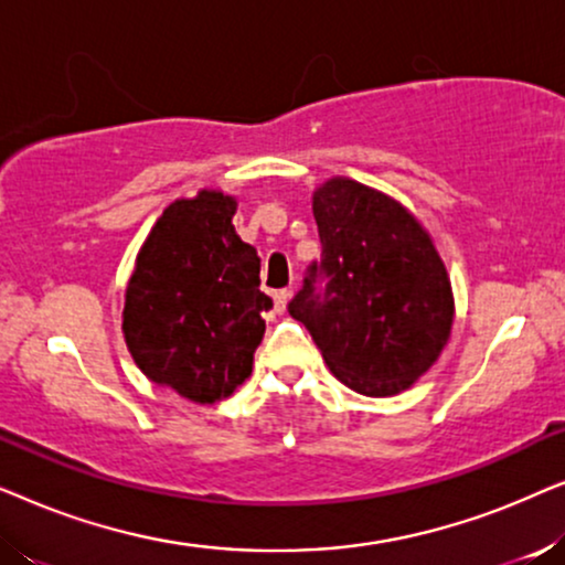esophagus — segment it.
Returning a JSON list of instances; mask_svg holds the SVG:
<instances>
[{"label": "esophagus", "instance_id": "esophagus-1", "mask_svg": "<svg viewBox=\"0 0 565 565\" xmlns=\"http://www.w3.org/2000/svg\"><path fill=\"white\" fill-rule=\"evenodd\" d=\"M290 296H292V292H290L288 288L273 292V298H275V311H277V313H285V308H288Z\"/></svg>", "mask_w": 565, "mask_h": 565}]
</instances>
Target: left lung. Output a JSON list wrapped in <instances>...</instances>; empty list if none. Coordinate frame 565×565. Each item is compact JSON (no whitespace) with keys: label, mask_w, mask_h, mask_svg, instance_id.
Here are the masks:
<instances>
[{"label":"left lung","mask_w":565,"mask_h":565,"mask_svg":"<svg viewBox=\"0 0 565 565\" xmlns=\"http://www.w3.org/2000/svg\"><path fill=\"white\" fill-rule=\"evenodd\" d=\"M321 259L288 303L334 377L365 396H396L439 358L452 327L445 265L406 207L354 180L313 195Z\"/></svg>","instance_id":"8db88e82"}]
</instances>
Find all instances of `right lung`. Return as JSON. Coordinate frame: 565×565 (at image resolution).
I'll list each match as a JSON object with an SVG mask.
<instances>
[{
    "label": "right lung",
    "instance_id": "1",
    "mask_svg": "<svg viewBox=\"0 0 565 565\" xmlns=\"http://www.w3.org/2000/svg\"><path fill=\"white\" fill-rule=\"evenodd\" d=\"M236 200H177L151 228L126 290L122 331L136 365L180 396L213 404L252 375L262 311L259 257L234 231Z\"/></svg>",
    "mask_w": 565,
    "mask_h": 565
}]
</instances>
